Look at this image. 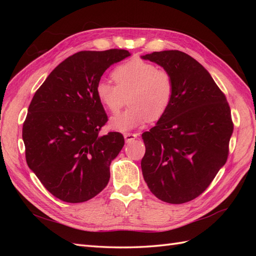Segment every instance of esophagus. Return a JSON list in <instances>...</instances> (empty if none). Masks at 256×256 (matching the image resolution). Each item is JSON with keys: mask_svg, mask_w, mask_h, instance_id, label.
Here are the masks:
<instances>
[{"mask_svg": "<svg viewBox=\"0 0 256 256\" xmlns=\"http://www.w3.org/2000/svg\"><path fill=\"white\" fill-rule=\"evenodd\" d=\"M138 136V133H124V138L126 143L132 142V140L136 138Z\"/></svg>", "mask_w": 256, "mask_h": 256, "instance_id": "obj_1", "label": "esophagus"}]
</instances>
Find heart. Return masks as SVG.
<instances>
[{
    "label": "heart",
    "instance_id": "1",
    "mask_svg": "<svg viewBox=\"0 0 256 256\" xmlns=\"http://www.w3.org/2000/svg\"><path fill=\"white\" fill-rule=\"evenodd\" d=\"M116 84L102 79L96 86L98 100L106 110L116 114L126 103L122 114L111 120V126L128 131L150 121H157L167 112L172 101L175 84L172 74L156 64L131 59L113 69Z\"/></svg>",
    "mask_w": 256,
    "mask_h": 256
}]
</instances>
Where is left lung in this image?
I'll use <instances>...</instances> for the list:
<instances>
[{
  "mask_svg": "<svg viewBox=\"0 0 256 256\" xmlns=\"http://www.w3.org/2000/svg\"><path fill=\"white\" fill-rule=\"evenodd\" d=\"M143 59L168 70L175 84L167 112L142 134L144 180L162 201L188 202L209 187L229 156V103L210 74L187 54L154 52Z\"/></svg>",
  "mask_w": 256,
  "mask_h": 256,
  "instance_id": "left-lung-1",
  "label": "left lung"
}]
</instances>
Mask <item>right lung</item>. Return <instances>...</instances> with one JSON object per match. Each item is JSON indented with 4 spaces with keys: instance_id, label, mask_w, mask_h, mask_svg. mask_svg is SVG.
I'll return each instance as SVG.
<instances>
[{
    "instance_id": "add662e5",
    "label": "right lung",
    "mask_w": 256,
    "mask_h": 256,
    "mask_svg": "<svg viewBox=\"0 0 256 256\" xmlns=\"http://www.w3.org/2000/svg\"><path fill=\"white\" fill-rule=\"evenodd\" d=\"M125 50H84L59 64L32 96L23 124L26 162L48 192L70 204L101 192L124 146L118 132L100 135L108 116L96 94Z\"/></svg>"
}]
</instances>
